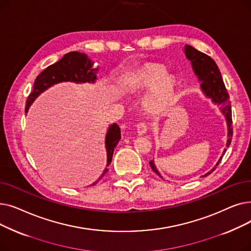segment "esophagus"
Returning <instances> with one entry per match:
<instances>
[{"label": "esophagus", "mask_w": 251, "mask_h": 251, "mask_svg": "<svg viewBox=\"0 0 251 251\" xmlns=\"http://www.w3.org/2000/svg\"><path fill=\"white\" fill-rule=\"evenodd\" d=\"M148 129H149V126H148V124H147L146 122H140V123H138L137 126H136L137 133H138L139 135H142V134L146 133L147 131H148Z\"/></svg>", "instance_id": "34e87169"}]
</instances>
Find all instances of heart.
Segmentation results:
<instances>
[{
  "mask_svg": "<svg viewBox=\"0 0 251 251\" xmlns=\"http://www.w3.org/2000/svg\"><path fill=\"white\" fill-rule=\"evenodd\" d=\"M166 67L162 64L147 63L131 72L127 77L126 87L129 92H141L151 89L144 107L152 115L163 113L173 99L177 89V78L166 74Z\"/></svg>",
  "mask_w": 251,
  "mask_h": 251,
  "instance_id": "obj_1",
  "label": "heart"
}]
</instances>
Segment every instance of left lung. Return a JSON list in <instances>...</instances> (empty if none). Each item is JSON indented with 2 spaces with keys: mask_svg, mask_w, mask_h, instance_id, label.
Here are the masks:
<instances>
[{
  "mask_svg": "<svg viewBox=\"0 0 251 251\" xmlns=\"http://www.w3.org/2000/svg\"><path fill=\"white\" fill-rule=\"evenodd\" d=\"M185 54L187 58L191 61L192 66H193V70L195 74L199 76V78L202 81L201 83V88L204 91V94L208 97L212 98V100L222 104V112L225 115L227 122H228V140H227V148L231 144L232 141V136H233V126H232V110H231V104L229 101V94L227 91V88L225 86V83H224L221 72L218 68V66L216 62L207 56L204 52L200 51L199 50L194 49L191 46L186 45L185 46ZM226 149L224 151V153L226 152ZM223 153V154H224ZM223 159V156H221L220 161L216 165L215 168L209 171L208 173L204 174L202 177L208 176L210 173H213L216 170L217 166L221 163ZM151 168L155 174L159 175L160 177L161 174L157 172L156 168L154 167L153 161L150 162Z\"/></svg>",
  "mask_w": 251,
  "mask_h": 251,
  "instance_id": "obj_1",
  "label": "left lung"
}]
</instances>
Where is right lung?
<instances>
[{"label":"right lung","mask_w":251,"mask_h":251,"mask_svg":"<svg viewBox=\"0 0 251 251\" xmlns=\"http://www.w3.org/2000/svg\"><path fill=\"white\" fill-rule=\"evenodd\" d=\"M92 63L90 60H87L84 54H80L77 51H70L66 54L60 61L57 63L50 65L43 72L38 74L36 77L33 89L29 94L27 100L25 104V113H27L28 108L30 107L31 102L34 99L43 92L45 89L50 87V85L61 82V81H74V82H94L96 80V72L98 69H91ZM121 138L120 128L117 124L111 125L109 131L105 137V148L108 152V165H110L112 161V156L114 152V149L116 148L117 143ZM109 171L105 168L102 175L100 177L98 181H96L92 185L97 184Z\"/></svg>","instance_id":"1"}]
</instances>
